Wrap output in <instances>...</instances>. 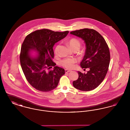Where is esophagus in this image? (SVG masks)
Returning a JSON list of instances; mask_svg holds the SVG:
<instances>
[{"mask_svg": "<svg viewBox=\"0 0 130 130\" xmlns=\"http://www.w3.org/2000/svg\"><path fill=\"white\" fill-rule=\"evenodd\" d=\"M65 73H69V72H71V70H68L66 69V70H65Z\"/></svg>", "mask_w": 130, "mask_h": 130, "instance_id": "obj_1", "label": "esophagus"}]
</instances>
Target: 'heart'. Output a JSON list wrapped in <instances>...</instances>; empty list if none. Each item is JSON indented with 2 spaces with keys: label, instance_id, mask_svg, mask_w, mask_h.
<instances>
[{
  "label": "heart",
  "instance_id": "b5f03b06",
  "mask_svg": "<svg viewBox=\"0 0 130 130\" xmlns=\"http://www.w3.org/2000/svg\"><path fill=\"white\" fill-rule=\"evenodd\" d=\"M69 45L74 50V51H77L79 49L80 46V41L74 38H72L68 40L67 41ZM59 48V45H57L54 50V53L56 55L57 54L58 50ZM77 62V60L75 58H67L62 59L60 61V64L63 67L68 69H71L74 68L75 63Z\"/></svg>",
  "mask_w": 130,
  "mask_h": 130
}]
</instances>
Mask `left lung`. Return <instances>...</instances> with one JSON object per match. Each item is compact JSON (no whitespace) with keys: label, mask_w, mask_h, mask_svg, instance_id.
<instances>
[{"label":"left lung","mask_w":130,"mask_h":130,"mask_svg":"<svg viewBox=\"0 0 130 130\" xmlns=\"http://www.w3.org/2000/svg\"><path fill=\"white\" fill-rule=\"evenodd\" d=\"M70 34L84 41L86 51L80 66L90 69L87 74L78 71V78L73 81V86L82 91L93 90L101 84L107 73L110 61L108 46L103 37L93 29L85 28Z\"/></svg>","instance_id":"8db88e82"}]
</instances>
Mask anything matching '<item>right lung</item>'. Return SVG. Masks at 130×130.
<instances>
[{"label":"right lung","instance_id":"add662e5","mask_svg":"<svg viewBox=\"0 0 130 130\" xmlns=\"http://www.w3.org/2000/svg\"><path fill=\"white\" fill-rule=\"evenodd\" d=\"M69 31H54L43 29L34 31L25 37L22 44L20 62L26 79L31 86L41 92H49L57 86L65 74L64 69L53 62L55 44L66 37ZM31 50L38 56L32 57ZM54 67V69L51 68Z\"/></svg>","mask_w":130,"mask_h":130}]
</instances>
